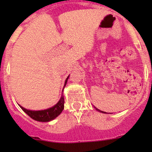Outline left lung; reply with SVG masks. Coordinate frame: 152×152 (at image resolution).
<instances>
[{
  "label": "left lung",
  "mask_w": 152,
  "mask_h": 152,
  "mask_svg": "<svg viewBox=\"0 0 152 152\" xmlns=\"http://www.w3.org/2000/svg\"><path fill=\"white\" fill-rule=\"evenodd\" d=\"M95 107V109H96V110H97V111L100 112V113H105V112H103V111H102V110H99V109H97V108H96V107Z\"/></svg>",
  "instance_id": "obj_1"
}]
</instances>
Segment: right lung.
I'll return each mask as SVG.
<instances>
[{"instance_id": "1", "label": "right lung", "mask_w": 152, "mask_h": 152, "mask_svg": "<svg viewBox=\"0 0 152 152\" xmlns=\"http://www.w3.org/2000/svg\"><path fill=\"white\" fill-rule=\"evenodd\" d=\"M69 76H67V78L65 80V85L64 87H65L67 85V82L68 80ZM63 87V89H64ZM64 104H65V99H64L63 96V90H62V94L61 96L60 99H59V102L56 104L54 106H53L52 107L46 109V110H27V109L24 108L22 106L19 104L20 107L26 113L29 117L31 118L34 120L37 121L39 122H48L50 121L53 120V119L56 118L57 116H59L61 114V113L62 112V110H64Z\"/></svg>"}]
</instances>
